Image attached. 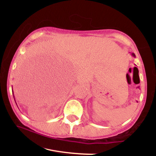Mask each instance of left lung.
Returning <instances> with one entry per match:
<instances>
[{"label":"left lung","mask_w":156,"mask_h":156,"mask_svg":"<svg viewBox=\"0 0 156 156\" xmlns=\"http://www.w3.org/2000/svg\"><path fill=\"white\" fill-rule=\"evenodd\" d=\"M131 55H133V57H136V55H135V54H134V53H131Z\"/></svg>","instance_id":"1"}]
</instances>
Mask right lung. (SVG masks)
Listing matches in <instances>:
<instances>
[{
  "mask_svg": "<svg viewBox=\"0 0 156 156\" xmlns=\"http://www.w3.org/2000/svg\"><path fill=\"white\" fill-rule=\"evenodd\" d=\"M12 93H13V92H12Z\"/></svg>",
  "mask_w": 156,
  "mask_h": 156,
  "instance_id": "1",
  "label": "right lung"
}]
</instances>
